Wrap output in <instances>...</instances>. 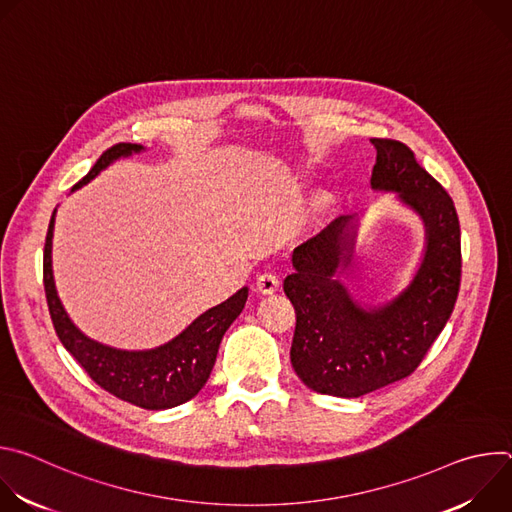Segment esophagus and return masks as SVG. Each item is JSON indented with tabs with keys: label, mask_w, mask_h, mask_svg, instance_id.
I'll return each mask as SVG.
<instances>
[{
	"label": "esophagus",
	"mask_w": 512,
	"mask_h": 512,
	"mask_svg": "<svg viewBox=\"0 0 512 512\" xmlns=\"http://www.w3.org/2000/svg\"><path fill=\"white\" fill-rule=\"evenodd\" d=\"M279 287V277L273 271H263L257 275V289L261 294H273Z\"/></svg>",
	"instance_id": "34e87169"
}]
</instances>
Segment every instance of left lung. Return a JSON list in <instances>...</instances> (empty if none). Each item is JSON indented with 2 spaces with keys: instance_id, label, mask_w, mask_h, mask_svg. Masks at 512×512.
Here are the masks:
<instances>
[{
  "instance_id": "obj_1",
  "label": "left lung",
  "mask_w": 512,
  "mask_h": 512,
  "mask_svg": "<svg viewBox=\"0 0 512 512\" xmlns=\"http://www.w3.org/2000/svg\"><path fill=\"white\" fill-rule=\"evenodd\" d=\"M377 164L371 188L393 192L423 223L421 263L405 289L362 306L340 279L352 261L358 214H340L291 253L283 291L296 308L289 358L316 393L360 397L409 377L454 312L462 275L454 200L405 143L371 139Z\"/></svg>"
}]
</instances>
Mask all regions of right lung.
<instances>
[{"mask_svg":"<svg viewBox=\"0 0 512 512\" xmlns=\"http://www.w3.org/2000/svg\"><path fill=\"white\" fill-rule=\"evenodd\" d=\"M143 150L145 148L139 143L113 145L97 160L91 172L79 184L72 186V190L89 184L113 162ZM54 216L56 210L52 212L44 245V289L50 318L62 346L77 358L87 375L101 389L141 409H170L196 397L210 377L225 332L245 308L249 287H241L229 300L200 314L190 326H186L166 344L145 350L107 346L85 336L68 318L58 298L52 273Z\"/></svg>","mask_w":512,"mask_h":512,"instance_id":"right-lung-1","label":"right lung"}]
</instances>
